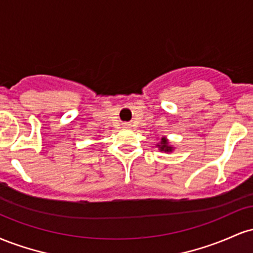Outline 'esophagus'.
<instances>
[{"mask_svg": "<svg viewBox=\"0 0 253 253\" xmlns=\"http://www.w3.org/2000/svg\"><path fill=\"white\" fill-rule=\"evenodd\" d=\"M124 126H125V127H126V128H128V127H129V125H128V124H125V125H124Z\"/></svg>", "mask_w": 253, "mask_h": 253, "instance_id": "esophagus-1", "label": "esophagus"}]
</instances>
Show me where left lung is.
Instances as JSON below:
<instances>
[{
	"instance_id": "1",
	"label": "left lung",
	"mask_w": 253,
	"mask_h": 253,
	"mask_svg": "<svg viewBox=\"0 0 253 253\" xmlns=\"http://www.w3.org/2000/svg\"><path fill=\"white\" fill-rule=\"evenodd\" d=\"M157 146L159 147V150L164 151V152H171L173 150V147L169 145V141L167 140V138H162L161 143L157 145Z\"/></svg>"
}]
</instances>
